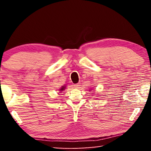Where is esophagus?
Returning a JSON list of instances; mask_svg holds the SVG:
<instances>
[{
  "mask_svg": "<svg viewBox=\"0 0 151 151\" xmlns=\"http://www.w3.org/2000/svg\"><path fill=\"white\" fill-rule=\"evenodd\" d=\"M81 86V85L79 83H77V84H75V85H74V87H75V88H79V86Z\"/></svg>",
  "mask_w": 151,
  "mask_h": 151,
  "instance_id": "obj_1",
  "label": "esophagus"
}]
</instances>
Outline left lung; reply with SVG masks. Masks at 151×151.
<instances>
[{"instance_id":"obj_1","label":"left lung","mask_w":151,"mask_h":151,"mask_svg":"<svg viewBox=\"0 0 151 151\" xmlns=\"http://www.w3.org/2000/svg\"><path fill=\"white\" fill-rule=\"evenodd\" d=\"M90 91H92V90H90Z\"/></svg>"}]
</instances>
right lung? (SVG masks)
I'll return each instance as SVG.
<instances>
[{
	"label": "right lung",
	"mask_w": 151,
	"mask_h": 151,
	"mask_svg": "<svg viewBox=\"0 0 151 151\" xmlns=\"http://www.w3.org/2000/svg\"><path fill=\"white\" fill-rule=\"evenodd\" d=\"M65 88H66V86H62L58 91H59L60 93H62V91H63L64 90H65Z\"/></svg>",
	"instance_id": "1"
}]
</instances>
